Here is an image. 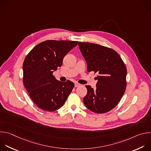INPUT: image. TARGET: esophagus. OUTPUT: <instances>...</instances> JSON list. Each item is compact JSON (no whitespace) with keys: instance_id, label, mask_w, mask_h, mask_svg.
<instances>
[{"instance_id":"esophagus-1","label":"esophagus","mask_w":151,"mask_h":151,"mask_svg":"<svg viewBox=\"0 0 151 151\" xmlns=\"http://www.w3.org/2000/svg\"><path fill=\"white\" fill-rule=\"evenodd\" d=\"M81 85L80 84V83H78V82H75V87H78V86H81Z\"/></svg>"}]
</instances>
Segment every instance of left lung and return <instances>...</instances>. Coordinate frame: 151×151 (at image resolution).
I'll use <instances>...</instances> for the list:
<instances>
[{"label":"left lung","mask_w":151,"mask_h":151,"mask_svg":"<svg viewBox=\"0 0 151 151\" xmlns=\"http://www.w3.org/2000/svg\"><path fill=\"white\" fill-rule=\"evenodd\" d=\"M88 72L97 73L96 89L86 85L83 103L89 110L102 114L110 111L120 102L126 89V66L112 48L99 44L79 42Z\"/></svg>","instance_id":"obj_1"}]
</instances>
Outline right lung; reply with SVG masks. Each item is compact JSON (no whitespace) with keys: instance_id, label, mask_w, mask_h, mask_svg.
Segmentation results:
<instances>
[{"instance_id":"obj_1","label":"right lung","mask_w":151,"mask_h":151,"mask_svg":"<svg viewBox=\"0 0 151 151\" xmlns=\"http://www.w3.org/2000/svg\"><path fill=\"white\" fill-rule=\"evenodd\" d=\"M78 41L46 40L35 45L23 63V83L32 101L41 109L54 111L61 108L74 83L57 80L53 73L60 67L67 53Z\"/></svg>"}]
</instances>
